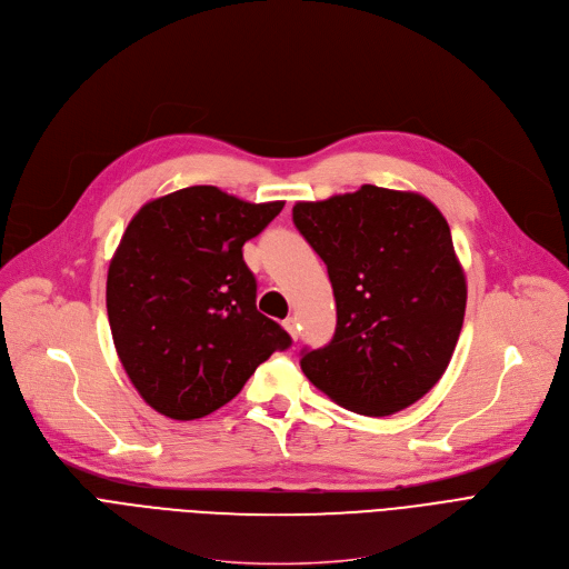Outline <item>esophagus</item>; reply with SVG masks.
Instances as JSON below:
<instances>
[{
	"mask_svg": "<svg viewBox=\"0 0 569 569\" xmlns=\"http://www.w3.org/2000/svg\"><path fill=\"white\" fill-rule=\"evenodd\" d=\"M283 327H286V331L290 333V338H292V340H297V338H299V325H297V318H288V320H283Z\"/></svg>",
	"mask_w": 569,
	"mask_h": 569,
	"instance_id": "esophagus-1",
	"label": "esophagus"
}]
</instances>
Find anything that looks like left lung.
Returning <instances> with one entry per match:
<instances>
[{
	"instance_id": "left-lung-1",
	"label": "left lung",
	"mask_w": 569,
	"mask_h": 569,
	"mask_svg": "<svg viewBox=\"0 0 569 569\" xmlns=\"http://www.w3.org/2000/svg\"><path fill=\"white\" fill-rule=\"evenodd\" d=\"M292 221L325 260L336 299L331 343L301 352V370L363 416L421 400L446 372L467 309L443 214L421 194L363 184L295 203Z\"/></svg>"
}]
</instances>
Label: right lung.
I'll return each mask as SVG.
<instances>
[{"label":"right lung","mask_w":569,"mask_h":569,"mask_svg":"<svg viewBox=\"0 0 569 569\" xmlns=\"http://www.w3.org/2000/svg\"><path fill=\"white\" fill-rule=\"evenodd\" d=\"M283 210L212 184L148 201L128 223L107 272L113 346L139 396L176 421L233 400L290 336L256 309L242 258Z\"/></svg>","instance_id":"add662e5"}]
</instances>
